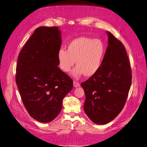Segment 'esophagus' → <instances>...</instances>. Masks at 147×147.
Returning a JSON list of instances; mask_svg holds the SVG:
<instances>
[{"mask_svg":"<svg viewBox=\"0 0 147 147\" xmlns=\"http://www.w3.org/2000/svg\"><path fill=\"white\" fill-rule=\"evenodd\" d=\"M73 83H74V86L75 88H77V87L80 86V83L76 81H74Z\"/></svg>","mask_w":147,"mask_h":147,"instance_id":"1","label":"esophagus"}]
</instances>
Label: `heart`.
Wrapping results in <instances>:
<instances>
[{
    "label": "heart",
    "mask_w": 147,
    "mask_h": 147,
    "mask_svg": "<svg viewBox=\"0 0 147 147\" xmlns=\"http://www.w3.org/2000/svg\"><path fill=\"white\" fill-rule=\"evenodd\" d=\"M104 53V45L99 39L82 37L73 40L67 51L59 49L57 57L59 68L64 72H69L76 61L77 67L71 74L78 78L83 74L86 77L94 75L100 67Z\"/></svg>",
    "instance_id": "b5f03b06"
}]
</instances>
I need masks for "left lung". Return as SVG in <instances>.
<instances>
[{"mask_svg":"<svg viewBox=\"0 0 147 147\" xmlns=\"http://www.w3.org/2000/svg\"><path fill=\"white\" fill-rule=\"evenodd\" d=\"M108 46L99 70L81 84L84 110L97 124L112 121L121 112L131 84V69L125 48L109 32Z\"/></svg>","mask_w":147,"mask_h":147,"instance_id":"1","label":"left lung"}]
</instances>
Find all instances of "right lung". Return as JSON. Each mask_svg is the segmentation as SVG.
<instances>
[{
    "label": "right lung",
    "mask_w": 147,
    "mask_h": 147,
    "mask_svg": "<svg viewBox=\"0 0 147 147\" xmlns=\"http://www.w3.org/2000/svg\"><path fill=\"white\" fill-rule=\"evenodd\" d=\"M62 43L58 27L35 30L18 56L16 83L28 113L37 121L48 123L61 112L73 81L58 67Z\"/></svg>",
    "instance_id": "add662e5"
}]
</instances>
